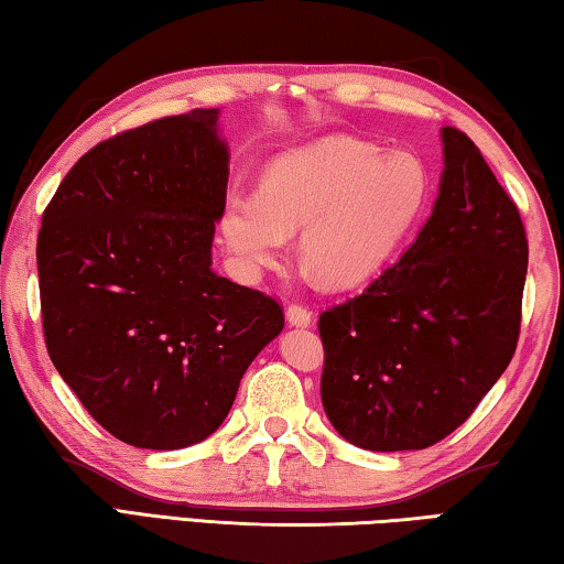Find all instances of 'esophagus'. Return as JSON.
I'll use <instances>...</instances> for the list:
<instances>
[{
	"label": "esophagus",
	"mask_w": 564,
	"mask_h": 564,
	"mask_svg": "<svg viewBox=\"0 0 564 564\" xmlns=\"http://www.w3.org/2000/svg\"><path fill=\"white\" fill-rule=\"evenodd\" d=\"M288 322L292 324V327H302V329H307V327H312V322H314V317H312V312L304 307V304H290L288 307Z\"/></svg>",
	"instance_id": "34e87169"
}]
</instances>
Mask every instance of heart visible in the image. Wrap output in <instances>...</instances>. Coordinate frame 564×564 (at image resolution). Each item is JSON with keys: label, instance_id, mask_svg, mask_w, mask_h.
<instances>
[{"label": "heart", "instance_id": "heart-1", "mask_svg": "<svg viewBox=\"0 0 564 564\" xmlns=\"http://www.w3.org/2000/svg\"><path fill=\"white\" fill-rule=\"evenodd\" d=\"M429 193L416 155L329 135L276 158L260 193L227 195L220 230L250 280L280 260L290 232L302 230V257L319 280L354 288L387 267L426 210Z\"/></svg>", "mask_w": 564, "mask_h": 564}]
</instances>
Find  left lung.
<instances>
[{
	"mask_svg": "<svg viewBox=\"0 0 564 564\" xmlns=\"http://www.w3.org/2000/svg\"><path fill=\"white\" fill-rule=\"evenodd\" d=\"M433 213L401 260L319 317L322 403L367 451H421L466 421L518 347L528 237L478 145L441 128Z\"/></svg>",
	"mask_w": 564,
	"mask_h": 564,
	"instance_id": "8db88e82",
	"label": "left lung"
}]
</instances>
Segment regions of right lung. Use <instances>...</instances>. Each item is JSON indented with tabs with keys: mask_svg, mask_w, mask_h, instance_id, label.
<instances>
[{
	"mask_svg": "<svg viewBox=\"0 0 564 564\" xmlns=\"http://www.w3.org/2000/svg\"><path fill=\"white\" fill-rule=\"evenodd\" d=\"M220 108L94 145L36 240L48 357L94 421L135 448L205 441L284 327L267 294L213 272L230 151Z\"/></svg>",
	"mask_w": 564,
	"mask_h": 564,
	"instance_id": "1",
	"label": "right lung"
}]
</instances>
